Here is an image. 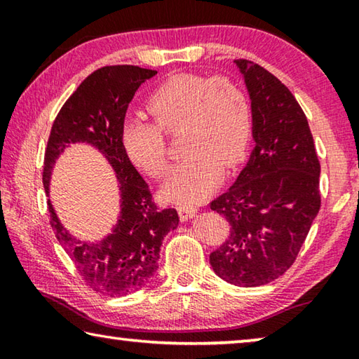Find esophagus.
Returning <instances> with one entry per match:
<instances>
[{"instance_id":"1","label":"esophagus","mask_w":359,"mask_h":359,"mask_svg":"<svg viewBox=\"0 0 359 359\" xmlns=\"http://www.w3.org/2000/svg\"><path fill=\"white\" fill-rule=\"evenodd\" d=\"M177 210H179V217L182 222H187L188 218H193L198 214V209L191 208V205H179Z\"/></svg>"}]
</instances>
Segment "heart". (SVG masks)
<instances>
[{"instance_id": "1", "label": "heart", "mask_w": 359, "mask_h": 359, "mask_svg": "<svg viewBox=\"0 0 359 359\" xmlns=\"http://www.w3.org/2000/svg\"><path fill=\"white\" fill-rule=\"evenodd\" d=\"M145 109L154 121L135 118L121 126V147L133 165L161 179L168 174L165 135H180L185 154L168 179L165 196L196 204L214 190L224 171L241 165L250 145L253 118L247 95L228 77L177 74L151 92Z\"/></svg>"}]
</instances>
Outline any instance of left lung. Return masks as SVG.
<instances>
[{
  "label": "left lung",
  "mask_w": 359,
  "mask_h": 359,
  "mask_svg": "<svg viewBox=\"0 0 359 359\" xmlns=\"http://www.w3.org/2000/svg\"><path fill=\"white\" fill-rule=\"evenodd\" d=\"M236 65L252 98L255 149L233 187L210 203L229 234L209 258L224 282L261 287L293 266L318 214L320 161L306 114L285 83L250 60Z\"/></svg>",
  "instance_id": "obj_1"
}]
</instances>
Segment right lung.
<instances>
[{
    "label": "right lung",
    "mask_w": 359,
    "mask_h": 359,
    "mask_svg": "<svg viewBox=\"0 0 359 359\" xmlns=\"http://www.w3.org/2000/svg\"><path fill=\"white\" fill-rule=\"evenodd\" d=\"M156 71L131 65L104 66L79 85L53 120L44 154L42 184L48 190L53 163L72 142L100 149L117 174L121 214L114 233L98 244L72 238L53 212L50 226L79 276L96 293L118 297L141 290L158 269L163 239L179 224L175 209H160L137 169L121 147V126L139 85Z\"/></svg>",
    "instance_id": "add662e5"
}]
</instances>
